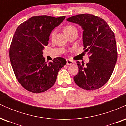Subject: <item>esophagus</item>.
I'll use <instances>...</instances> for the list:
<instances>
[{"label": "esophagus", "instance_id": "esophagus-1", "mask_svg": "<svg viewBox=\"0 0 126 126\" xmlns=\"http://www.w3.org/2000/svg\"><path fill=\"white\" fill-rule=\"evenodd\" d=\"M74 63H75V62L72 61V60H69V59H67V60H66V64H67V66L73 64Z\"/></svg>", "mask_w": 126, "mask_h": 126}]
</instances>
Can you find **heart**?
Listing matches in <instances>:
<instances>
[{"label":"heart","instance_id":"heart-1","mask_svg":"<svg viewBox=\"0 0 126 126\" xmlns=\"http://www.w3.org/2000/svg\"><path fill=\"white\" fill-rule=\"evenodd\" d=\"M75 30H76V27L71 25H67L64 27V32L66 35H67V34H69V33L71 32H72L73 31H75ZM55 32H56L55 30H54V31L52 32L51 34V37H53V36H54Z\"/></svg>","mask_w":126,"mask_h":126}]
</instances>
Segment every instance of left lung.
Wrapping results in <instances>:
<instances>
[{
  "mask_svg": "<svg viewBox=\"0 0 126 126\" xmlns=\"http://www.w3.org/2000/svg\"><path fill=\"white\" fill-rule=\"evenodd\" d=\"M67 21L81 26L85 51L90 55L86 65L76 62L79 70L74 81L83 89H99L109 80L117 60L113 31L104 20L91 14L75 15Z\"/></svg>",
  "mask_w": 126,
  "mask_h": 126,
  "instance_id": "obj_1",
  "label": "left lung"
}]
</instances>
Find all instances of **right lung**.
Wrapping results in <instances>:
<instances>
[{"instance_id":"right-lung-1","label":"right lung","mask_w":126,"mask_h":126,"mask_svg":"<svg viewBox=\"0 0 126 126\" xmlns=\"http://www.w3.org/2000/svg\"><path fill=\"white\" fill-rule=\"evenodd\" d=\"M65 18L36 16L16 30L9 49L10 61L18 82L30 92L40 93L51 88L59 71L66 64V59L62 57L46 63L43 54L52 31Z\"/></svg>"}]
</instances>
